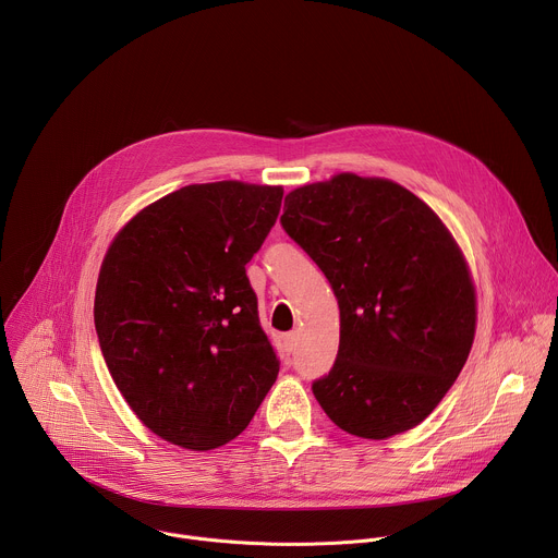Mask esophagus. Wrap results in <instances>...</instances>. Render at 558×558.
Segmentation results:
<instances>
[{
  "label": "esophagus",
  "mask_w": 558,
  "mask_h": 558,
  "mask_svg": "<svg viewBox=\"0 0 558 558\" xmlns=\"http://www.w3.org/2000/svg\"><path fill=\"white\" fill-rule=\"evenodd\" d=\"M295 347H298V333L291 331V333L284 336V351L291 355L295 351Z\"/></svg>",
  "instance_id": "1"
}]
</instances>
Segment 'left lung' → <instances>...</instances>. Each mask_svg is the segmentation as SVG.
I'll return each instance as SVG.
<instances>
[{
	"label": "left lung",
	"instance_id": "obj_1",
	"mask_svg": "<svg viewBox=\"0 0 558 558\" xmlns=\"http://www.w3.org/2000/svg\"><path fill=\"white\" fill-rule=\"evenodd\" d=\"M282 229L327 276L340 349L313 395L364 439L424 422L461 373L474 340V287L439 216L386 179L338 174L293 190Z\"/></svg>",
	"mask_w": 558,
	"mask_h": 558
}]
</instances>
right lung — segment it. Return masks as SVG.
Masks as SVG:
<instances>
[{
    "label": "right lung",
    "instance_id": "add662e5",
    "mask_svg": "<svg viewBox=\"0 0 558 558\" xmlns=\"http://www.w3.org/2000/svg\"><path fill=\"white\" fill-rule=\"evenodd\" d=\"M282 194L238 181L181 187L138 211L104 258L95 295L104 360L136 417L166 441L190 450L231 441L278 377L245 265Z\"/></svg>",
    "mask_w": 558,
    "mask_h": 558
}]
</instances>
